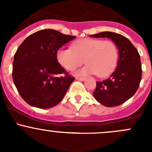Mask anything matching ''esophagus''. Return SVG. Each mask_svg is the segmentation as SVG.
<instances>
[{"label":"esophagus","instance_id":"34e87169","mask_svg":"<svg viewBox=\"0 0 152 152\" xmlns=\"http://www.w3.org/2000/svg\"><path fill=\"white\" fill-rule=\"evenodd\" d=\"M76 80H78V81H80V82H83V81L85 80V79L84 77H81V78L76 77Z\"/></svg>","mask_w":152,"mask_h":152}]
</instances>
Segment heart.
Returning <instances> with one entry per match:
<instances>
[{"instance_id": "b5f03b06", "label": "heart", "mask_w": 152, "mask_h": 152, "mask_svg": "<svg viewBox=\"0 0 152 152\" xmlns=\"http://www.w3.org/2000/svg\"><path fill=\"white\" fill-rule=\"evenodd\" d=\"M56 59L64 68L73 70L85 62L87 65L74 73L76 76L95 74L106 77L113 73L118 59V50L113 41L84 38L76 41L70 48L57 50Z\"/></svg>"}]
</instances>
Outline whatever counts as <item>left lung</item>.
<instances>
[{"label": "left lung", "mask_w": 152, "mask_h": 152, "mask_svg": "<svg viewBox=\"0 0 152 152\" xmlns=\"http://www.w3.org/2000/svg\"><path fill=\"white\" fill-rule=\"evenodd\" d=\"M90 37L109 38L118 49L117 67L110 78L96 82L94 98L105 107L122 104L134 96L139 87L142 76L140 54L132 42L119 34L104 31Z\"/></svg>", "instance_id": "1"}]
</instances>
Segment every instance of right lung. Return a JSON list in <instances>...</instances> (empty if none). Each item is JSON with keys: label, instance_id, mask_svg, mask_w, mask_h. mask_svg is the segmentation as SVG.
<instances>
[{"label": "right lung", "instance_id": "obj_1", "mask_svg": "<svg viewBox=\"0 0 152 152\" xmlns=\"http://www.w3.org/2000/svg\"><path fill=\"white\" fill-rule=\"evenodd\" d=\"M75 38L53 29H43L28 36L18 48L14 56L12 78L18 93L29 105L48 109L62 100L75 79L58 62L56 53Z\"/></svg>", "mask_w": 152, "mask_h": 152}]
</instances>
